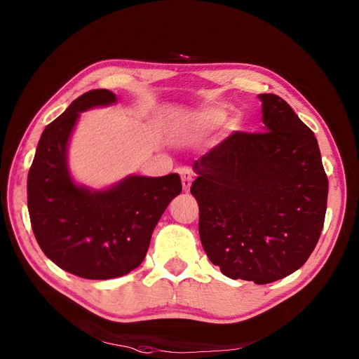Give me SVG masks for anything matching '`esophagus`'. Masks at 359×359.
<instances>
[{"label":"esophagus","mask_w":359,"mask_h":359,"mask_svg":"<svg viewBox=\"0 0 359 359\" xmlns=\"http://www.w3.org/2000/svg\"><path fill=\"white\" fill-rule=\"evenodd\" d=\"M177 173L180 175L182 179V186H183V191L184 192H189L192 182H194V175H192V170L189 167H180L177 170Z\"/></svg>","instance_id":"obj_1"}]
</instances>
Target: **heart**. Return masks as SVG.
Returning <instances> with one entry per match:
<instances>
[{
    "instance_id": "heart-1",
    "label": "heart",
    "mask_w": 359,
    "mask_h": 359,
    "mask_svg": "<svg viewBox=\"0 0 359 359\" xmlns=\"http://www.w3.org/2000/svg\"><path fill=\"white\" fill-rule=\"evenodd\" d=\"M224 116H225V111L219 107H215V109L205 110L199 116V121L203 125H215V123L221 122L224 119Z\"/></svg>"
}]
</instances>
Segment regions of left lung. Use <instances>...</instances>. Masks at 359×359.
<instances>
[{
    "mask_svg": "<svg viewBox=\"0 0 359 359\" xmlns=\"http://www.w3.org/2000/svg\"><path fill=\"white\" fill-rule=\"evenodd\" d=\"M263 132H234L194 163L206 256L263 285L304 265L322 233L329 182L313 130L276 94H259Z\"/></svg>",
    "mask_w": 359,
    "mask_h": 359,
    "instance_id": "1",
    "label": "left lung"
}]
</instances>
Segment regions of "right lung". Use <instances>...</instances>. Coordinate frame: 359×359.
<instances>
[{
  "mask_svg": "<svg viewBox=\"0 0 359 359\" xmlns=\"http://www.w3.org/2000/svg\"><path fill=\"white\" fill-rule=\"evenodd\" d=\"M118 102L109 90H91L49 123L27 176L32 229L43 253L61 269L86 279H111L138 268L163 212L182 192L177 173L130 175L107 189L75 183L68 144L80 113Z\"/></svg>",
  "mask_w": 359,
  "mask_h": 359,
  "instance_id": "1",
  "label": "right lung"
}]
</instances>
